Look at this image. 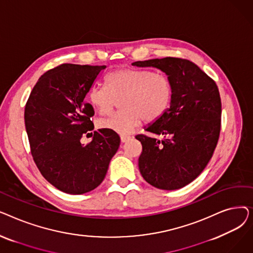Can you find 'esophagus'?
<instances>
[{
	"label": "esophagus",
	"mask_w": 253,
	"mask_h": 253,
	"mask_svg": "<svg viewBox=\"0 0 253 253\" xmlns=\"http://www.w3.org/2000/svg\"><path fill=\"white\" fill-rule=\"evenodd\" d=\"M131 139V136L130 135H121V141L122 142H127Z\"/></svg>",
	"instance_id": "1"
}]
</instances>
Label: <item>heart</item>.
<instances>
[{
	"instance_id": "heart-1",
	"label": "heart",
	"mask_w": 253,
	"mask_h": 253,
	"mask_svg": "<svg viewBox=\"0 0 253 253\" xmlns=\"http://www.w3.org/2000/svg\"><path fill=\"white\" fill-rule=\"evenodd\" d=\"M108 88L93 87L88 98L94 110L104 116L115 108L117 99L122 110L102 119L98 126L120 134L129 133L142 119L155 122L169 109L173 97V85L164 73L148 69L123 68L112 72L106 79Z\"/></svg>"
}]
</instances>
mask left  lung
Segmentation results:
<instances>
[{
  "mask_svg": "<svg viewBox=\"0 0 253 253\" xmlns=\"http://www.w3.org/2000/svg\"><path fill=\"white\" fill-rule=\"evenodd\" d=\"M164 72L173 85L170 109L145 131L164 136L162 140L145 134L138 159L144 180L161 190H178L200 175L219 138L221 100L217 85L194 62L165 57L132 63Z\"/></svg>",
  "mask_w": 253,
  "mask_h": 253,
  "instance_id": "obj_1",
  "label": "left lung"
}]
</instances>
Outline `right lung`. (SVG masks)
I'll list each match as a JSON object with an SVG mask.
<instances>
[{"label":"right lung","mask_w":253,"mask_h":253,"mask_svg":"<svg viewBox=\"0 0 253 253\" xmlns=\"http://www.w3.org/2000/svg\"><path fill=\"white\" fill-rule=\"evenodd\" d=\"M105 65L62 63L41 76L24 110L34 161L44 178L64 193L81 195L97 188L120 145L115 131L94 128L93 106L85 101ZM93 139L83 146L84 135Z\"/></svg>","instance_id":"obj_1"}]
</instances>
